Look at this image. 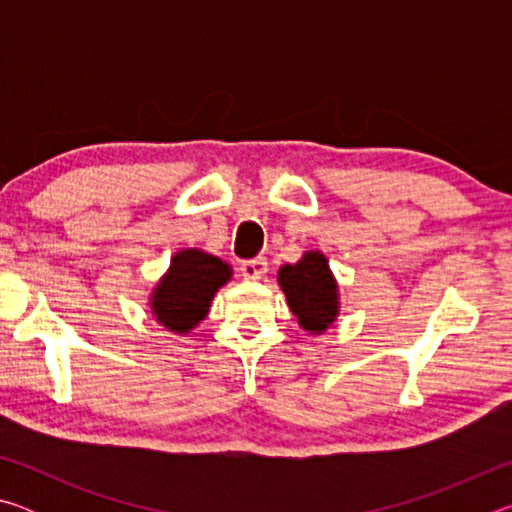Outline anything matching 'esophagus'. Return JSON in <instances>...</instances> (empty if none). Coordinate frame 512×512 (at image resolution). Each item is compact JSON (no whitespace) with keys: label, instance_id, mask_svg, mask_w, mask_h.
<instances>
[{"label":"esophagus","instance_id":"1","mask_svg":"<svg viewBox=\"0 0 512 512\" xmlns=\"http://www.w3.org/2000/svg\"><path fill=\"white\" fill-rule=\"evenodd\" d=\"M241 273H244L246 280H259L266 273V259L257 257V259H250V262L241 264Z\"/></svg>","mask_w":512,"mask_h":512}]
</instances>
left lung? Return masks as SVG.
I'll list each match as a JSON object with an SVG mask.
<instances>
[{
    "instance_id": "left-lung-1",
    "label": "left lung",
    "mask_w": 512,
    "mask_h": 512,
    "mask_svg": "<svg viewBox=\"0 0 512 512\" xmlns=\"http://www.w3.org/2000/svg\"><path fill=\"white\" fill-rule=\"evenodd\" d=\"M277 284L287 298L291 314L307 334H325L341 311L339 282L320 250H305L296 264H284L277 271Z\"/></svg>"
}]
</instances>
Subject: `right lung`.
<instances>
[{"label":"right lung","instance_id":"right-lung-1","mask_svg":"<svg viewBox=\"0 0 512 512\" xmlns=\"http://www.w3.org/2000/svg\"><path fill=\"white\" fill-rule=\"evenodd\" d=\"M232 280V266L201 248H183L149 293V307L164 329L187 336L201 325L216 291Z\"/></svg>","mask_w":512,"mask_h":512}]
</instances>
